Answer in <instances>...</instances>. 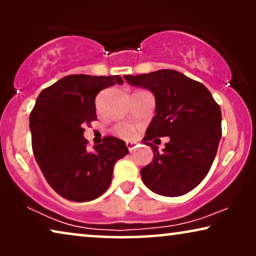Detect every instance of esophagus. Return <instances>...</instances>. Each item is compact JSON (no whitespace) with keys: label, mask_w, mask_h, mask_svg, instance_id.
Instances as JSON below:
<instances>
[{"label":"esophagus","mask_w":256,"mask_h":256,"mask_svg":"<svg viewBox=\"0 0 256 256\" xmlns=\"http://www.w3.org/2000/svg\"><path fill=\"white\" fill-rule=\"evenodd\" d=\"M126 144H127V148H128L129 152H132V150L135 149V143H132V142H127V143H126Z\"/></svg>","instance_id":"obj_1"}]
</instances>
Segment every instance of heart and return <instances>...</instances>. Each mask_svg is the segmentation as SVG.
I'll use <instances>...</instances> for the list:
<instances>
[{
  "label": "heart",
  "mask_w": 256,
  "mask_h": 256,
  "mask_svg": "<svg viewBox=\"0 0 256 256\" xmlns=\"http://www.w3.org/2000/svg\"><path fill=\"white\" fill-rule=\"evenodd\" d=\"M114 132H115V134L120 136V138H128L132 135V127H129V126H127V124L116 126V127L114 128Z\"/></svg>",
  "instance_id": "b5f03b06"
}]
</instances>
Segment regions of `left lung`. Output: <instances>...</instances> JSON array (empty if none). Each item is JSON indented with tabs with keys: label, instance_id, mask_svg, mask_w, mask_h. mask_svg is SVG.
<instances>
[{
	"label": "left lung",
	"instance_id": "1",
	"mask_svg": "<svg viewBox=\"0 0 256 256\" xmlns=\"http://www.w3.org/2000/svg\"><path fill=\"white\" fill-rule=\"evenodd\" d=\"M132 86L152 90L156 115L143 138L154 160L142 168L144 185L157 194L178 197L194 190L211 169L222 138V110L202 82L174 70L124 76ZM169 136L163 153L151 143Z\"/></svg>",
	"mask_w": 256,
	"mask_h": 256
}]
</instances>
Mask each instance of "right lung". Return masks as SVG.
Returning a JSON list of instances; mask_svg holds the SVG:
<instances>
[{"label":"right lung","mask_w":256,"mask_h":256,"mask_svg":"<svg viewBox=\"0 0 256 256\" xmlns=\"http://www.w3.org/2000/svg\"><path fill=\"white\" fill-rule=\"evenodd\" d=\"M124 84L120 76H66L38 96L30 113L32 152L48 185L62 198L90 202L110 188L115 163L128 152L113 136L86 149L84 124L96 120L100 90Z\"/></svg>","instance_id":"add662e5"}]
</instances>
